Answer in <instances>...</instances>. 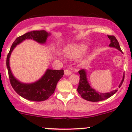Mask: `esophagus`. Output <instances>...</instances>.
<instances>
[{
    "label": "esophagus",
    "instance_id": "esophagus-1",
    "mask_svg": "<svg viewBox=\"0 0 132 132\" xmlns=\"http://www.w3.org/2000/svg\"><path fill=\"white\" fill-rule=\"evenodd\" d=\"M64 74L66 75H70L71 74V71L68 69H66V70H64Z\"/></svg>",
    "mask_w": 132,
    "mask_h": 132
}]
</instances>
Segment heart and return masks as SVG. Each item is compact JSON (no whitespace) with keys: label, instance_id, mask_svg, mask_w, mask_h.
Listing matches in <instances>:
<instances>
[{"label":"heart","instance_id":"b5f03b06","mask_svg":"<svg viewBox=\"0 0 132 132\" xmlns=\"http://www.w3.org/2000/svg\"><path fill=\"white\" fill-rule=\"evenodd\" d=\"M86 50V46L84 45H77L70 46L65 50V52L71 57H75L82 54Z\"/></svg>","mask_w":132,"mask_h":132}]
</instances>
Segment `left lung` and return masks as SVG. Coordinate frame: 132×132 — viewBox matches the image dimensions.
Wrapping results in <instances>:
<instances>
[{
	"instance_id": "obj_1",
	"label": "left lung",
	"mask_w": 132,
	"mask_h": 132,
	"mask_svg": "<svg viewBox=\"0 0 132 132\" xmlns=\"http://www.w3.org/2000/svg\"><path fill=\"white\" fill-rule=\"evenodd\" d=\"M108 38L110 40V43L109 46L111 47H114L118 49L120 52H122V50L121 49L120 46H119V42H118L116 37L113 35H108ZM80 74V80L79 84H78V87L77 88V91L79 93L80 95L81 96L82 98L84 100L89 102H100V101L108 99L114 95L118 90L116 89L114 91H111L110 93H98L95 90L93 89L91 86L89 84L87 80V77H86V71L85 70H80L78 71ZM124 79H125V75H123V78L121 82L119 84V87L121 86L123 84Z\"/></svg>"
}]
</instances>
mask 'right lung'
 Listing matches in <instances>:
<instances>
[{
	"label": "right lung",
	"mask_w": 132,
	"mask_h": 132,
	"mask_svg": "<svg viewBox=\"0 0 132 132\" xmlns=\"http://www.w3.org/2000/svg\"><path fill=\"white\" fill-rule=\"evenodd\" d=\"M50 34L45 30H32L18 37L11 47L6 59V66L8 70L9 81L14 90L25 99L34 102L45 101L54 94L58 81L64 75V70H47L42 78L36 82L25 84L17 80L12 74L9 67V57L12 51L17 45L26 39H32L40 43L46 42Z\"/></svg>",
	"instance_id": "obj_1"
}]
</instances>
